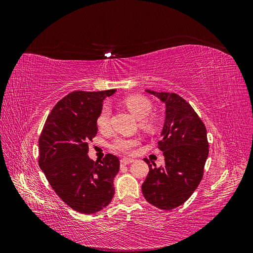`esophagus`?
Segmentation results:
<instances>
[{"label":"esophagus","mask_w":253,"mask_h":253,"mask_svg":"<svg viewBox=\"0 0 253 253\" xmlns=\"http://www.w3.org/2000/svg\"><path fill=\"white\" fill-rule=\"evenodd\" d=\"M132 163H134V159H132V158H122L120 160L121 166H126V165H129Z\"/></svg>","instance_id":"esophagus-1"}]
</instances>
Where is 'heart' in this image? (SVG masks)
<instances>
[{
  "instance_id": "obj_1",
  "label": "heart",
  "mask_w": 253,
  "mask_h": 253,
  "mask_svg": "<svg viewBox=\"0 0 253 253\" xmlns=\"http://www.w3.org/2000/svg\"><path fill=\"white\" fill-rule=\"evenodd\" d=\"M126 108L131 112L137 119H141V125L144 128L152 131L156 127V120L153 117H148L152 111V103L147 97L141 95H131L124 99ZM110 109L109 106H103L97 117V126L99 129H106L109 126ZM136 139L117 138L112 144V148L122 153H131L133 148L137 144Z\"/></svg>"
}]
</instances>
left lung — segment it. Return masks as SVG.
<instances>
[{"label":"left lung","instance_id":"left-lung-1","mask_svg":"<svg viewBox=\"0 0 253 253\" xmlns=\"http://www.w3.org/2000/svg\"><path fill=\"white\" fill-rule=\"evenodd\" d=\"M165 103L166 117L158 148L164 152L165 166L149 165V174L141 186L151 205L171 210L185 203L200 185L209 154L204 122L185 99L174 93L145 89Z\"/></svg>","mask_w":253,"mask_h":253}]
</instances>
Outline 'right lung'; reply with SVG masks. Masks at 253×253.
I'll use <instances>...</instances> for the list:
<instances>
[{
	"label": "right lung",
	"mask_w": 253,
	"mask_h": 253,
	"mask_svg": "<svg viewBox=\"0 0 253 253\" xmlns=\"http://www.w3.org/2000/svg\"><path fill=\"white\" fill-rule=\"evenodd\" d=\"M116 89L77 90L55 105L39 139V166L51 188L72 209L93 214L105 208L115 193L119 159L108 154L94 162L88 140L97 134V117L106 97Z\"/></svg>",
	"instance_id": "right-lung-1"
}]
</instances>
